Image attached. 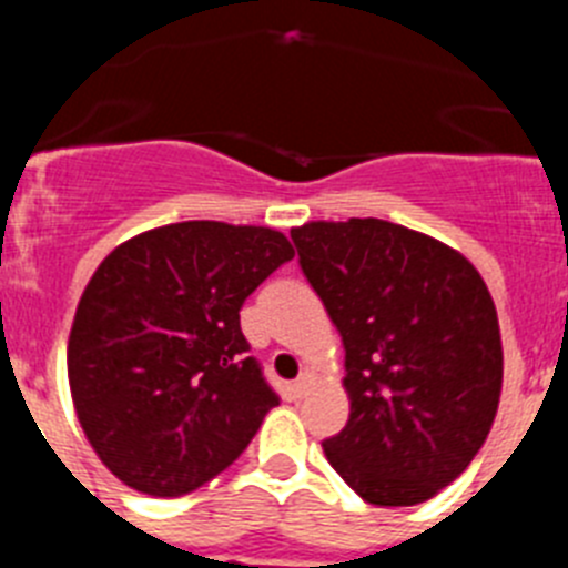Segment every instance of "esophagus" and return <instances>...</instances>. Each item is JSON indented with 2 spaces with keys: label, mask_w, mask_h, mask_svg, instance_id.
<instances>
[{
  "label": "esophagus",
  "mask_w": 568,
  "mask_h": 568,
  "mask_svg": "<svg viewBox=\"0 0 568 568\" xmlns=\"http://www.w3.org/2000/svg\"><path fill=\"white\" fill-rule=\"evenodd\" d=\"M311 385H314V379H311V373H303V376H300V379H296L294 385H291V393H294L296 398H303V396H308Z\"/></svg>",
  "instance_id": "obj_1"
}]
</instances>
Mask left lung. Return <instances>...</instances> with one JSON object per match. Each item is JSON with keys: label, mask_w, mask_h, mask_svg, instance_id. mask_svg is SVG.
Segmentation results:
<instances>
[{"label": "left lung", "mask_w": 568, "mask_h": 568, "mask_svg": "<svg viewBox=\"0 0 568 568\" xmlns=\"http://www.w3.org/2000/svg\"><path fill=\"white\" fill-rule=\"evenodd\" d=\"M291 240L345 345L351 416L322 442L325 458L367 504L430 500L498 413L504 347L487 283L442 240L379 217L311 221Z\"/></svg>", "instance_id": "8db88e82"}]
</instances>
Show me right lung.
Returning <instances> with one entry per match:
<instances>
[{
	"label": "right lung",
	"instance_id": "1",
	"mask_svg": "<svg viewBox=\"0 0 568 568\" xmlns=\"http://www.w3.org/2000/svg\"><path fill=\"white\" fill-rule=\"evenodd\" d=\"M291 257L277 229L186 221L101 260L75 308L68 379L87 442L126 487L192 493L280 405L248 356L240 308Z\"/></svg>",
	"mask_w": 568,
	"mask_h": 568
}]
</instances>
